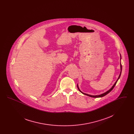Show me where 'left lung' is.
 <instances>
[{"label": "left lung", "mask_w": 134, "mask_h": 134, "mask_svg": "<svg viewBox=\"0 0 134 134\" xmlns=\"http://www.w3.org/2000/svg\"><path fill=\"white\" fill-rule=\"evenodd\" d=\"M120 57H121V59H121V54H120ZM120 65H121V72H120V75H119V78H118V79H117V80L116 81V82H115V84H114V85L112 86V87L110 88V89H109V90H108V91H107V92H105V93H102V94H100V95H98V96H91V95H89V94H86V93H83L82 92H81V90L79 89V87H78V84H77V88H78V90H79V91L80 92H81L82 93H83V94H85V95H86V96H90V97H94V98H97V97H103V96H105V95H107V94H108V93H109L113 89V88H114V87L115 86V85H116V82H117V81H118V80L119 79V78H120V77L121 76V70H122V66H121V63H120Z\"/></svg>", "instance_id": "obj_1"}]
</instances>
